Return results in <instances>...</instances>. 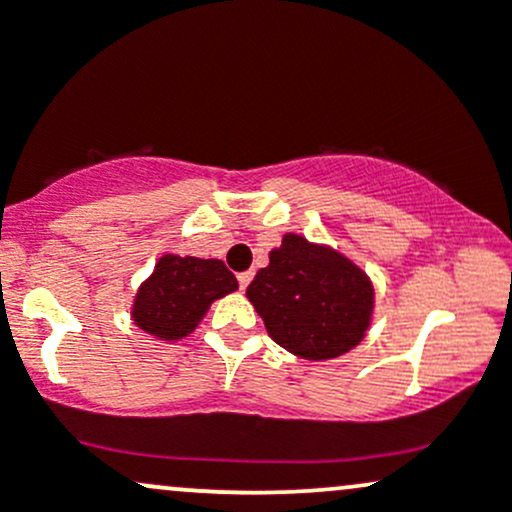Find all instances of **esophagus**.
<instances>
[{"label": "esophagus", "instance_id": "obj_1", "mask_svg": "<svg viewBox=\"0 0 512 512\" xmlns=\"http://www.w3.org/2000/svg\"><path fill=\"white\" fill-rule=\"evenodd\" d=\"M252 281V272H240L238 274V284H240V289H248V284Z\"/></svg>", "mask_w": 512, "mask_h": 512}]
</instances>
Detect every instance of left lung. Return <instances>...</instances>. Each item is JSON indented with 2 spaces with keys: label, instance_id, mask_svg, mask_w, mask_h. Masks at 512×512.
<instances>
[{
  "label": "left lung",
  "instance_id": "left-lung-1",
  "mask_svg": "<svg viewBox=\"0 0 512 512\" xmlns=\"http://www.w3.org/2000/svg\"><path fill=\"white\" fill-rule=\"evenodd\" d=\"M248 298L269 337L291 354L327 361L366 337L373 284L366 272L327 245L286 233L255 274Z\"/></svg>",
  "mask_w": 512,
  "mask_h": 512
}]
</instances>
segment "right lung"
I'll list each match as a JSON object with an SVG mask.
<instances>
[{
    "mask_svg": "<svg viewBox=\"0 0 512 512\" xmlns=\"http://www.w3.org/2000/svg\"><path fill=\"white\" fill-rule=\"evenodd\" d=\"M236 289V276L221 260L163 255L134 296V325L163 342H178L195 332L216 298Z\"/></svg>",
    "mask_w": 512,
    "mask_h": 512,
    "instance_id": "1",
    "label": "right lung"
}]
</instances>
